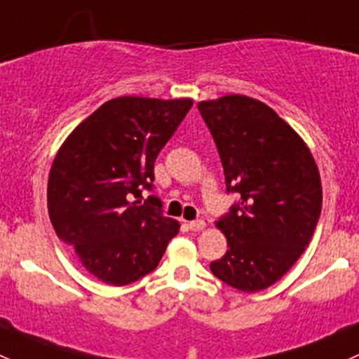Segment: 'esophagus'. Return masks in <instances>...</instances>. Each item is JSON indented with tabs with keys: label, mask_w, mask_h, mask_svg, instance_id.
I'll return each mask as SVG.
<instances>
[{
	"label": "esophagus",
	"mask_w": 359,
	"mask_h": 359,
	"mask_svg": "<svg viewBox=\"0 0 359 359\" xmlns=\"http://www.w3.org/2000/svg\"><path fill=\"white\" fill-rule=\"evenodd\" d=\"M187 227H189L191 231H201L205 229V222H203V220H191V222H187Z\"/></svg>",
	"instance_id": "obj_1"
}]
</instances>
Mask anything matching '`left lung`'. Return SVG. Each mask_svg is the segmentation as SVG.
<instances>
[{
    "instance_id": "obj_1",
    "label": "left lung",
    "mask_w": 359,
    "mask_h": 359,
    "mask_svg": "<svg viewBox=\"0 0 359 359\" xmlns=\"http://www.w3.org/2000/svg\"><path fill=\"white\" fill-rule=\"evenodd\" d=\"M234 203L217 227L222 259L210 264L220 281L241 292L276 283L304 253L321 213V180L313 154L269 106L245 95L198 104Z\"/></svg>"
}]
</instances>
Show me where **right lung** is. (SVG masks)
<instances>
[{"mask_svg":"<svg viewBox=\"0 0 359 359\" xmlns=\"http://www.w3.org/2000/svg\"><path fill=\"white\" fill-rule=\"evenodd\" d=\"M191 99L118 97L79 123L53 159L48 213L57 236L100 281L123 287L156 269L179 222L163 215L154 161Z\"/></svg>","mask_w":359,"mask_h":359,"instance_id":"right-lung-1","label":"right lung"}]
</instances>
